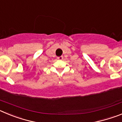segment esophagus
I'll list each match as a JSON object with an SVG mask.
<instances>
[{"mask_svg":"<svg viewBox=\"0 0 122 122\" xmlns=\"http://www.w3.org/2000/svg\"><path fill=\"white\" fill-rule=\"evenodd\" d=\"M58 60H62L63 59V56H59V57H57Z\"/></svg>","mask_w":122,"mask_h":122,"instance_id":"1","label":"esophagus"}]
</instances>
